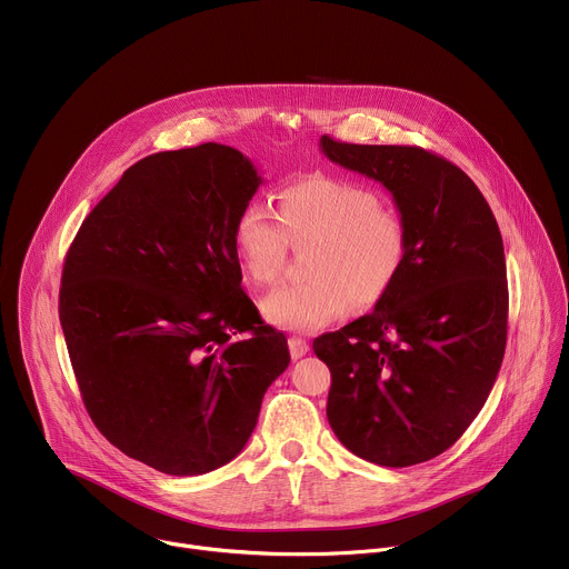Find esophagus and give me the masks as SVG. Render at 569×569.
<instances>
[{
	"instance_id": "obj_1",
	"label": "esophagus",
	"mask_w": 569,
	"mask_h": 569,
	"mask_svg": "<svg viewBox=\"0 0 569 569\" xmlns=\"http://www.w3.org/2000/svg\"><path fill=\"white\" fill-rule=\"evenodd\" d=\"M288 349H290V356H292V360H299L301 356H306L308 353V342L303 340V338H297V336H292L290 340H288Z\"/></svg>"
}]
</instances>
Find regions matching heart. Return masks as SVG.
<instances>
[{
  "instance_id": "heart-1",
  "label": "heart",
  "mask_w": 569,
  "mask_h": 569,
  "mask_svg": "<svg viewBox=\"0 0 569 569\" xmlns=\"http://www.w3.org/2000/svg\"><path fill=\"white\" fill-rule=\"evenodd\" d=\"M308 240L310 279L283 283L261 301L268 321L286 331L327 327L347 310L349 299L358 306L376 303L408 252L402 218L380 207L371 189L331 176L286 184L277 196V218L261 204H248L233 222L240 270L257 286L281 274L288 242L301 246Z\"/></svg>"
}]
</instances>
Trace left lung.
I'll use <instances>...</instances> for the list:
<instances>
[{
	"label": "left lung",
	"instance_id": "1",
	"mask_svg": "<svg viewBox=\"0 0 569 569\" xmlns=\"http://www.w3.org/2000/svg\"><path fill=\"white\" fill-rule=\"evenodd\" d=\"M336 164L380 182L408 252L376 308L312 351L331 369L327 417L358 457L389 468L448 450L498 378L509 319L502 233L475 182L419 146H362L323 134Z\"/></svg>",
	"mask_w": 569,
	"mask_h": 569
}]
</instances>
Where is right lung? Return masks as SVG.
Instances as JSON below:
<instances>
[{
    "mask_svg": "<svg viewBox=\"0 0 569 569\" xmlns=\"http://www.w3.org/2000/svg\"><path fill=\"white\" fill-rule=\"evenodd\" d=\"M259 184L231 146L148 154L64 257L58 312L88 415L159 472L231 461L290 362L286 336L240 288L233 250V222Z\"/></svg>",
    "mask_w": 569,
    "mask_h": 569,
    "instance_id": "1",
    "label": "right lung"
}]
</instances>
